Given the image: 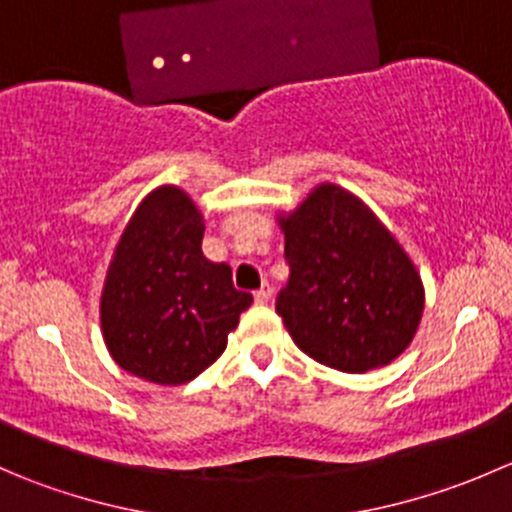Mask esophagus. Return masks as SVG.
I'll list each match as a JSON object with an SVG mask.
<instances>
[{
  "instance_id": "esophagus-1",
  "label": "esophagus",
  "mask_w": 512,
  "mask_h": 512,
  "mask_svg": "<svg viewBox=\"0 0 512 512\" xmlns=\"http://www.w3.org/2000/svg\"><path fill=\"white\" fill-rule=\"evenodd\" d=\"M270 299H272V285H270V282H265V285H262L255 292V302L257 304H267V302H270Z\"/></svg>"
}]
</instances>
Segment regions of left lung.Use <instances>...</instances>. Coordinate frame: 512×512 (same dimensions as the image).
<instances>
[{"label":"left lung","mask_w":512,"mask_h":512,"mask_svg":"<svg viewBox=\"0 0 512 512\" xmlns=\"http://www.w3.org/2000/svg\"><path fill=\"white\" fill-rule=\"evenodd\" d=\"M289 282L277 314L304 354L364 374L414 339L423 285L414 262L374 213L339 185H317L287 218Z\"/></svg>","instance_id":"left-lung-1"}]
</instances>
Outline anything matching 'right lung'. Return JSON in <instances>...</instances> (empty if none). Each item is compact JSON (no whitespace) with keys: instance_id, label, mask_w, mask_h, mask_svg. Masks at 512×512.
<instances>
[{"instance_id":"1","label":"right lung","mask_w":512,"mask_h":512,"mask_svg":"<svg viewBox=\"0 0 512 512\" xmlns=\"http://www.w3.org/2000/svg\"><path fill=\"white\" fill-rule=\"evenodd\" d=\"M203 215L175 185L153 190L113 252L101 294V329L128 374L178 386L208 369L252 304L225 262L203 255Z\"/></svg>"}]
</instances>
